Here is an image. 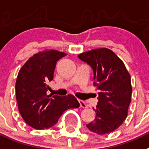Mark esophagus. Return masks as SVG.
I'll use <instances>...</instances> for the list:
<instances>
[{
    "label": "esophagus",
    "mask_w": 149,
    "mask_h": 149,
    "mask_svg": "<svg viewBox=\"0 0 149 149\" xmlns=\"http://www.w3.org/2000/svg\"><path fill=\"white\" fill-rule=\"evenodd\" d=\"M78 102H79L80 106H81V107L82 108H88V105L85 104V102L84 101V100H78Z\"/></svg>",
    "instance_id": "esophagus-1"
}]
</instances>
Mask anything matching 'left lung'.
I'll use <instances>...</instances> for the list:
<instances>
[{
	"label": "left lung",
	"mask_w": 149,
	"mask_h": 149,
	"mask_svg": "<svg viewBox=\"0 0 149 149\" xmlns=\"http://www.w3.org/2000/svg\"><path fill=\"white\" fill-rule=\"evenodd\" d=\"M94 72V85L99 91L94 121L87 124L91 132L105 135L120 127L128 115L132 88L126 66L112 50L96 49L78 55Z\"/></svg>",
	"instance_id": "obj_1"
}]
</instances>
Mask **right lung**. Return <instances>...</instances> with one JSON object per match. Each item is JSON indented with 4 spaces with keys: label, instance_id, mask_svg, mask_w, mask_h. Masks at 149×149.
I'll return each instance as SVG.
<instances>
[{
    "label": "right lung",
    "instance_id": "right-lung-1",
    "mask_svg": "<svg viewBox=\"0 0 149 149\" xmlns=\"http://www.w3.org/2000/svg\"><path fill=\"white\" fill-rule=\"evenodd\" d=\"M65 55L53 49L40 52L29 58L18 73L15 89L19 112L26 123L36 130L55 126L65 110L79 107L72 94L51 97L46 94L55 64Z\"/></svg>",
    "mask_w": 149,
    "mask_h": 149
}]
</instances>
